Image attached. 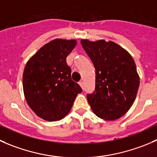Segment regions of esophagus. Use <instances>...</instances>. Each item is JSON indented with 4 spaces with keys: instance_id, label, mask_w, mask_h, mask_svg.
<instances>
[{
    "instance_id": "esophagus-1",
    "label": "esophagus",
    "mask_w": 157,
    "mask_h": 157,
    "mask_svg": "<svg viewBox=\"0 0 157 157\" xmlns=\"http://www.w3.org/2000/svg\"><path fill=\"white\" fill-rule=\"evenodd\" d=\"M79 84H80V87H81L82 89L83 90V88H84V86H83V81H80V83H79Z\"/></svg>"
}]
</instances>
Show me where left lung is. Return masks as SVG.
Segmentation results:
<instances>
[{
  "label": "left lung",
  "mask_w": 157,
  "mask_h": 157,
  "mask_svg": "<svg viewBox=\"0 0 157 157\" xmlns=\"http://www.w3.org/2000/svg\"><path fill=\"white\" fill-rule=\"evenodd\" d=\"M96 70V87L87 100L98 117L119 119L134 103L140 86L136 63L130 53L113 41L81 39Z\"/></svg>",
  "instance_id": "8db88e82"
}]
</instances>
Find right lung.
<instances>
[{
  "instance_id": "add662e5",
  "label": "right lung",
  "mask_w": 157,
  "mask_h": 157,
  "mask_svg": "<svg viewBox=\"0 0 157 157\" xmlns=\"http://www.w3.org/2000/svg\"><path fill=\"white\" fill-rule=\"evenodd\" d=\"M77 40L57 38L44 45L28 60L23 74L24 97L36 116L47 121L64 118L82 92L71 80L66 58Z\"/></svg>"
}]
</instances>
